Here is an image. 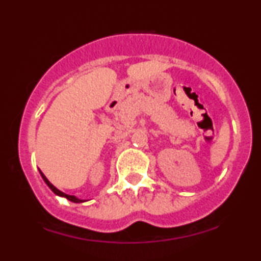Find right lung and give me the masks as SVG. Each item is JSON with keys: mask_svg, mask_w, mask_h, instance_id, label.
<instances>
[{"mask_svg": "<svg viewBox=\"0 0 261 261\" xmlns=\"http://www.w3.org/2000/svg\"><path fill=\"white\" fill-rule=\"evenodd\" d=\"M40 174H41V176H43L44 181L46 182V184H47V187H49L50 189H51V190L54 191V193L56 194V195H59V196H64V197H66V199L70 200V201H72V202H83V200H80V199H77V197H74L73 195H67V194H65V193H62V191H60L59 189H56V188L54 187V185L51 184V182H50L49 180H47L46 176H45V175L43 174V173L40 172Z\"/></svg>", "mask_w": 261, "mask_h": 261, "instance_id": "1", "label": "right lung"}]
</instances>
